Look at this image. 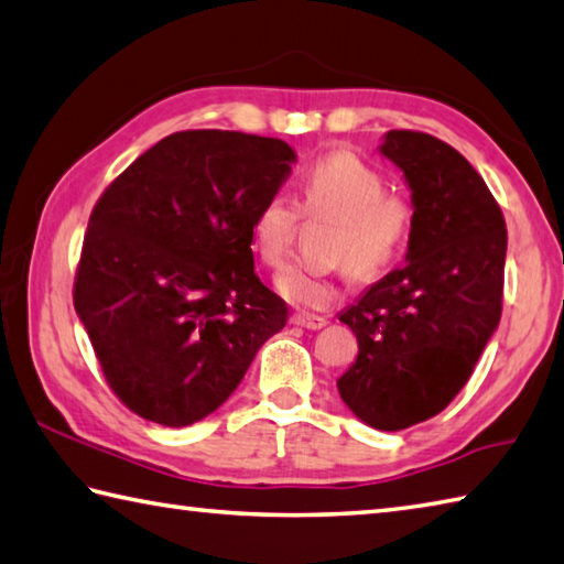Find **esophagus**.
Returning <instances> with one entry per match:
<instances>
[{
  "mask_svg": "<svg viewBox=\"0 0 564 564\" xmlns=\"http://www.w3.org/2000/svg\"><path fill=\"white\" fill-rule=\"evenodd\" d=\"M292 324L294 326H302V328H310V332H318V328L326 326V318L324 316H314V314H294L292 316Z\"/></svg>",
  "mask_w": 564,
  "mask_h": 564,
  "instance_id": "34e87169",
  "label": "esophagus"
}]
</instances>
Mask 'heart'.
I'll list each match as a JSON object with an SVG mask.
<instances>
[{"label": "heart", "mask_w": 564, "mask_h": 564, "mask_svg": "<svg viewBox=\"0 0 564 564\" xmlns=\"http://www.w3.org/2000/svg\"><path fill=\"white\" fill-rule=\"evenodd\" d=\"M302 216L336 220L332 260L354 282H373L398 262L412 223V204L388 191L376 166L354 152H332L304 174L296 204L284 194H272L252 218V248L268 268H282L294 248ZM286 302L302 310H326L336 300V286L306 268H290L278 278Z\"/></svg>", "instance_id": "heart-1"}]
</instances>
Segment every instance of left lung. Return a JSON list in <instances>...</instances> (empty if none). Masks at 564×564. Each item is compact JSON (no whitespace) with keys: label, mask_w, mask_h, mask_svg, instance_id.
Masks as SVG:
<instances>
[{"label":"left lung","mask_w":564,"mask_h":564,"mask_svg":"<svg viewBox=\"0 0 564 564\" xmlns=\"http://www.w3.org/2000/svg\"><path fill=\"white\" fill-rule=\"evenodd\" d=\"M380 152L412 188L408 264L341 314L358 358L336 386L356 417L398 432L449 405L501 322L506 220L479 172L437 137L390 130Z\"/></svg>","instance_id":"left-lung-1"}]
</instances>
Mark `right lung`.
Masks as SVG:
<instances>
[{"instance_id":"add662e5","label":"right lung","mask_w":564,"mask_h":564,"mask_svg":"<svg viewBox=\"0 0 564 564\" xmlns=\"http://www.w3.org/2000/svg\"><path fill=\"white\" fill-rule=\"evenodd\" d=\"M294 162L274 137L186 130L102 191L73 304L127 410L164 427L204 420L286 324V304L254 274L250 246L254 214Z\"/></svg>"}]
</instances>
